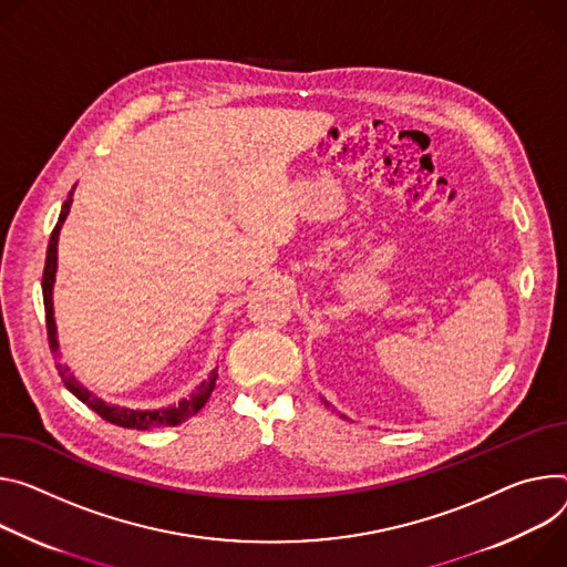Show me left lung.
<instances>
[{
	"instance_id": "obj_1",
	"label": "left lung",
	"mask_w": 567,
	"mask_h": 567,
	"mask_svg": "<svg viewBox=\"0 0 567 567\" xmlns=\"http://www.w3.org/2000/svg\"><path fill=\"white\" fill-rule=\"evenodd\" d=\"M326 404H328V402H326Z\"/></svg>"
}]
</instances>
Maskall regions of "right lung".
Masks as SVG:
<instances>
[{
  "label": "right lung",
  "instance_id": "1",
  "mask_svg": "<svg viewBox=\"0 0 567 567\" xmlns=\"http://www.w3.org/2000/svg\"><path fill=\"white\" fill-rule=\"evenodd\" d=\"M72 194L70 192L68 200L63 203L61 215H59V224L51 230L49 237V246H47V260H44V271H42V300H44V319H47V339H49V348L51 354L59 357V337H56V321H54V298H51V291H54V280H56V265H59V235L61 228L70 215V205H72ZM59 375L63 380V384L68 386V391H72L83 404H87L94 414H99L104 421L120 425V427H128V430H153V427H176L181 423H185L187 419H192L194 414H198V409L208 402V398L213 395L215 382L219 371L215 369L210 373V378L200 382L189 398H183L178 404H169L163 409H128V406H120V404H111L104 402L101 398H96L92 391H87L72 373L68 367L56 364Z\"/></svg>",
  "mask_w": 567,
  "mask_h": 567
}]
</instances>
